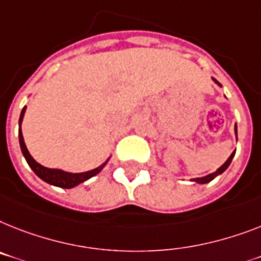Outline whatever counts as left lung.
<instances>
[{
  "label": "left lung",
  "mask_w": 261,
  "mask_h": 261,
  "mask_svg": "<svg viewBox=\"0 0 261 261\" xmlns=\"http://www.w3.org/2000/svg\"><path fill=\"white\" fill-rule=\"evenodd\" d=\"M212 80H213V81H215V83L217 84V85H219V87H221V84L219 83V81H217V80H215V79H212ZM234 133H236V139H238V126H236V124H234ZM234 153H236V149H234L233 152H232V154H231V156L228 157V160L225 161V163H224V164L221 165V167L219 168V169H217L216 172H213V173L206 174V176H204V177H197V178H192V180H191V181H196V182H199V184H206V182L212 181L213 178L216 177V176H219V174H221V173H223V172L225 171V169H227L228 167H229V164H231V163H232V159H233Z\"/></svg>",
  "instance_id": "obj_1"
}]
</instances>
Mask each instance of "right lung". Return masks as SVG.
<instances>
[{
  "label": "right lung",
  "instance_id": "obj_1",
  "mask_svg": "<svg viewBox=\"0 0 261 261\" xmlns=\"http://www.w3.org/2000/svg\"><path fill=\"white\" fill-rule=\"evenodd\" d=\"M25 111H27V107L22 108L21 111V115H19V121H18V139H19V146H21V150H22V154L25 157V160L29 164V167L32 168V171L37 174L41 180H44L45 182H48L50 185H55V187H60V188H73L76 185L81 184V182L87 181L90 177L96 176L97 173H100L102 171V168L107 165V163L109 161L108 159L104 164H101L100 167L94 168L92 171L88 172H81V173H70V172H65L62 169H51V168H46L44 165L38 164L37 161L34 160L32 154L29 153L27 145H25V141H23L22 130H21V122H22L23 115H25Z\"/></svg>",
  "mask_w": 261,
  "mask_h": 261
}]
</instances>
